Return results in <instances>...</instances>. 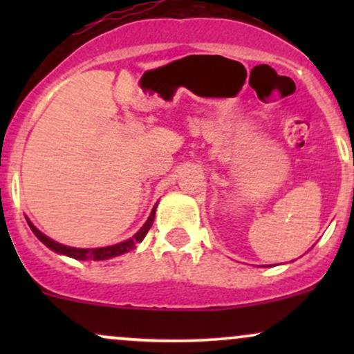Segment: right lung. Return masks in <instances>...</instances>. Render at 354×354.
<instances>
[{"label": "right lung", "instance_id": "right-lung-1", "mask_svg": "<svg viewBox=\"0 0 354 354\" xmlns=\"http://www.w3.org/2000/svg\"><path fill=\"white\" fill-rule=\"evenodd\" d=\"M154 211H156V206L153 208L151 214H149V218H148V221H146L143 225V228L138 231L135 236L129 238L128 241L118 243V245L106 246V248H93V250H81V248H70V246L59 245V243L53 241L51 238H48L46 234H43L38 228H35V226L31 225L30 221H28V225H30L31 231H33V233L36 234V238H38L41 243H44V245L50 248V250L56 251V253L71 256V258H75V259H93V261H101V259L115 258V256H120L123 253H128V251L135 250L138 243L143 241L146 233H148L149 228H151V225L154 221Z\"/></svg>", "mask_w": 354, "mask_h": 354}]
</instances>
